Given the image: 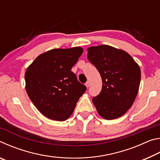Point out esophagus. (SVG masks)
I'll return each instance as SVG.
<instances>
[{
	"label": "esophagus",
	"mask_w": 160,
	"mask_h": 160,
	"mask_svg": "<svg viewBox=\"0 0 160 160\" xmlns=\"http://www.w3.org/2000/svg\"><path fill=\"white\" fill-rule=\"evenodd\" d=\"M85 85H86L87 88H89V87L90 86V81H88V82H87L85 83Z\"/></svg>",
	"instance_id": "obj_1"
}]
</instances>
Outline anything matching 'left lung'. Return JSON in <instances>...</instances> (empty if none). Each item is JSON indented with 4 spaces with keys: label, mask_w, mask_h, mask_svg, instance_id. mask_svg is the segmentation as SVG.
I'll return each instance as SVG.
<instances>
[{
    "label": "left lung",
    "mask_w": 160,
    "mask_h": 160,
    "mask_svg": "<svg viewBox=\"0 0 160 160\" xmlns=\"http://www.w3.org/2000/svg\"><path fill=\"white\" fill-rule=\"evenodd\" d=\"M88 58L98 70L102 80V91L92 98L102 118L112 120L125 114L138 92L140 67L129 54L109 45L92 47Z\"/></svg>",
    "instance_id": "left-lung-1"
}]
</instances>
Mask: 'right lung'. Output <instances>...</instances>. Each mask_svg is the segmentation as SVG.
Segmentation results:
<instances>
[{
	"mask_svg": "<svg viewBox=\"0 0 160 160\" xmlns=\"http://www.w3.org/2000/svg\"><path fill=\"white\" fill-rule=\"evenodd\" d=\"M82 52L81 47L53 48L39 55L27 69V93L46 117L66 121L86 91L71 71Z\"/></svg>",
	"mask_w": 160,
	"mask_h": 160,
	"instance_id": "add662e5",
	"label": "right lung"
}]
</instances>
